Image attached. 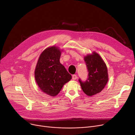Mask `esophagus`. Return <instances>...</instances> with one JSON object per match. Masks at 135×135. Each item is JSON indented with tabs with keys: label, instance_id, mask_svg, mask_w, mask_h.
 <instances>
[{
	"label": "esophagus",
	"instance_id": "esophagus-1",
	"mask_svg": "<svg viewBox=\"0 0 135 135\" xmlns=\"http://www.w3.org/2000/svg\"><path fill=\"white\" fill-rule=\"evenodd\" d=\"M76 78H77V75H76L74 74V75H72V79L73 80H75V79H76Z\"/></svg>",
	"mask_w": 135,
	"mask_h": 135
}]
</instances>
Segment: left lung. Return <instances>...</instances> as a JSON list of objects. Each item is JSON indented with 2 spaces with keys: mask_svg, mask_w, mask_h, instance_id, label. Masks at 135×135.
I'll list each match as a JSON object with an SVG mask.
<instances>
[{
  "mask_svg": "<svg viewBox=\"0 0 135 135\" xmlns=\"http://www.w3.org/2000/svg\"><path fill=\"white\" fill-rule=\"evenodd\" d=\"M88 72L85 81L80 78L79 81L84 93L88 96L95 95L105 87L108 80V70L105 63L98 54L94 52L84 57Z\"/></svg>",
  "mask_w": 135,
  "mask_h": 135,
  "instance_id": "1",
  "label": "left lung"
}]
</instances>
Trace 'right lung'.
I'll return each mask as SVG.
<instances>
[{
	"label": "right lung",
	"instance_id": "right-lung-1",
	"mask_svg": "<svg viewBox=\"0 0 135 135\" xmlns=\"http://www.w3.org/2000/svg\"><path fill=\"white\" fill-rule=\"evenodd\" d=\"M61 51L56 46L47 48L41 53L35 67V79L40 89L55 96L72 76L60 62Z\"/></svg>",
	"mask_w": 135,
	"mask_h": 135
}]
</instances>
